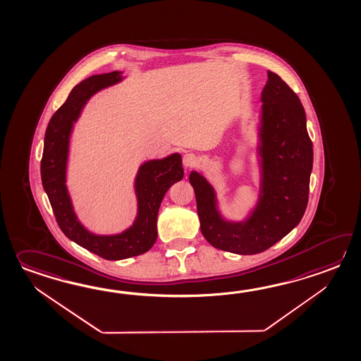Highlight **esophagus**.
<instances>
[{
  "label": "esophagus",
  "mask_w": 361,
  "mask_h": 361,
  "mask_svg": "<svg viewBox=\"0 0 361 361\" xmlns=\"http://www.w3.org/2000/svg\"><path fill=\"white\" fill-rule=\"evenodd\" d=\"M183 163H184L186 169H194L195 166H198L200 159H198V157L195 154L188 152V154H185L184 158H183Z\"/></svg>",
  "instance_id": "1"
}]
</instances>
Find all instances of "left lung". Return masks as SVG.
I'll list each match as a JSON object with an SVG mask.
<instances>
[{"label": "left lung", "mask_w": 361, "mask_h": 361, "mask_svg": "<svg viewBox=\"0 0 361 361\" xmlns=\"http://www.w3.org/2000/svg\"><path fill=\"white\" fill-rule=\"evenodd\" d=\"M262 101L263 197L249 220L225 223L217 214L211 185L197 172L189 177L203 237L214 247L240 255L272 247L299 224L308 204L313 149L303 104L272 71H268Z\"/></svg>", "instance_id": "left-lung-1"}]
</instances>
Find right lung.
<instances>
[{"instance_id":"obj_1","label":"right lung","mask_w":361,"mask_h":361,"mask_svg":"<svg viewBox=\"0 0 361 361\" xmlns=\"http://www.w3.org/2000/svg\"><path fill=\"white\" fill-rule=\"evenodd\" d=\"M121 80V73L112 71L93 75L78 84L49 121L41 158V181L61 231L81 247L107 260L137 257L152 249L158 235L157 219L161 200L169 188L184 177L180 154L145 163L136 180L138 216L133 226L121 234L94 235L78 221L64 184L68 137L89 97Z\"/></svg>"}]
</instances>
